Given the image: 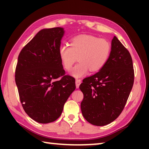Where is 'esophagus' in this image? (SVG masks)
Returning <instances> with one entry per match:
<instances>
[{
	"label": "esophagus",
	"instance_id": "34e87169",
	"mask_svg": "<svg viewBox=\"0 0 149 149\" xmlns=\"http://www.w3.org/2000/svg\"><path fill=\"white\" fill-rule=\"evenodd\" d=\"M81 83V79H75V85H76V88H79Z\"/></svg>",
	"mask_w": 149,
	"mask_h": 149
}]
</instances>
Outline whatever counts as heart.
Listing matches in <instances>:
<instances>
[{
  "label": "heart",
  "instance_id": "obj_1",
  "mask_svg": "<svg viewBox=\"0 0 149 149\" xmlns=\"http://www.w3.org/2000/svg\"><path fill=\"white\" fill-rule=\"evenodd\" d=\"M111 45L108 40L91 35H79L70 40V47L62 45L58 50L60 61L65 70H71L77 60L79 62L70 72L74 77H81L89 70L95 72L104 66L109 58Z\"/></svg>",
  "mask_w": 149,
  "mask_h": 149
}]
</instances>
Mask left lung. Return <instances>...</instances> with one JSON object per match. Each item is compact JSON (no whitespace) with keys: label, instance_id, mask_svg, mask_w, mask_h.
<instances>
[{"label":"left lung","instance_id":"left-lung-1","mask_svg":"<svg viewBox=\"0 0 149 149\" xmlns=\"http://www.w3.org/2000/svg\"><path fill=\"white\" fill-rule=\"evenodd\" d=\"M133 82L132 56L114 36L104 66L97 74L85 78L79 86L84 94L81 110L85 119L97 126L114 121L124 108Z\"/></svg>","mask_w":149,"mask_h":149}]
</instances>
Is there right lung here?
I'll return each instance as SVG.
<instances>
[{"label": "right lung", "mask_w": 149, "mask_h": 149, "mask_svg": "<svg viewBox=\"0 0 149 149\" xmlns=\"http://www.w3.org/2000/svg\"><path fill=\"white\" fill-rule=\"evenodd\" d=\"M64 32L63 27L41 29L18 56L15 81L20 101L26 114L38 123L56 120L75 89V79L64 75L59 58Z\"/></svg>", "instance_id": "1"}]
</instances>
